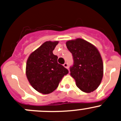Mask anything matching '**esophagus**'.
<instances>
[{
    "label": "esophagus",
    "instance_id": "esophagus-1",
    "mask_svg": "<svg viewBox=\"0 0 121 121\" xmlns=\"http://www.w3.org/2000/svg\"><path fill=\"white\" fill-rule=\"evenodd\" d=\"M63 66L64 67L67 68V69H69V67H68V64L67 63H65L64 64H63Z\"/></svg>",
    "mask_w": 121,
    "mask_h": 121
}]
</instances>
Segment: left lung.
I'll return each mask as SVG.
<instances>
[{"mask_svg": "<svg viewBox=\"0 0 121 121\" xmlns=\"http://www.w3.org/2000/svg\"><path fill=\"white\" fill-rule=\"evenodd\" d=\"M72 54L74 64L70 75L83 92L90 93L100 85L104 75V64L99 50L95 45L82 38L66 42Z\"/></svg>", "mask_w": 121, "mask_h": 121, "instance_id": "1", "label": "left lung"}]
</instances>
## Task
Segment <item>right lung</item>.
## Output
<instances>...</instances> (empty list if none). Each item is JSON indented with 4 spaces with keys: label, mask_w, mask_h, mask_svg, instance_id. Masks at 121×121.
Returning a JSON list of instances; mask_svg holds the SVG:
<instances>
[{
    "label": "right lung",
    "mask_w": 121,
    "mask_h": 121,
    "mask_svg": "<svg viewBox=\"0 0 121 121\" xmlns=\"http://www.w3.org/2000/svg\"><path fill=\"white\" fill-rule=\"evenodd\" d=\"M58 41H46L29 55L26 65V75L32 87L43 94L54 91L69 71L57 62L53 50Z\"/></svg>",
    "instance_id": "1"
}]
</instances>
